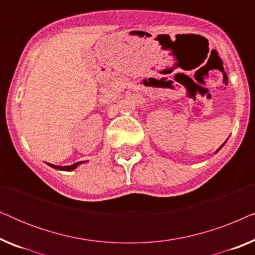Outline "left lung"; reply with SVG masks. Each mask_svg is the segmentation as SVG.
Masks as SVG:
<instances>
[{
  "label": "left lung",
  "instance_id": "obj_1",
  "mask_svg": "<svg viewBox=\"0 0 255 255\" xmlns=\"http://www.w3.org/2000/svg\"><path fill=\"white\" fill-rule=\"evenodd\" d=\"M223 145H224V144H223ZM223 145H222V146H221V147H219V148H218V149H217V151H216V153H217V152H218V151H219V149H221V148H222V147H223Z\"/></svg>",
  "mask_w": 255,
  "mask_h": 255
}]
</instances>
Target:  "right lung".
<instances>
[{
	"instance_id": "1",
	"label": "right lung",
	"mask_w": 255,
	"mask_h": 255,
	"mask_svg": "<svg viewBox=\"0 0 255 255\" xmlns=\"http://www.w3.org/2000/svg\"><path fill=\"white\" fill-rule=\"evenodd\" d=\"M83 161H80V162H76V163H73V165H71V166H55V165H52V163H47L48 166H51V167H53V168H55V169H60V170H73V169H75L76 167H78L79 165H81Z\"/></svg>"
}]
</instances>
